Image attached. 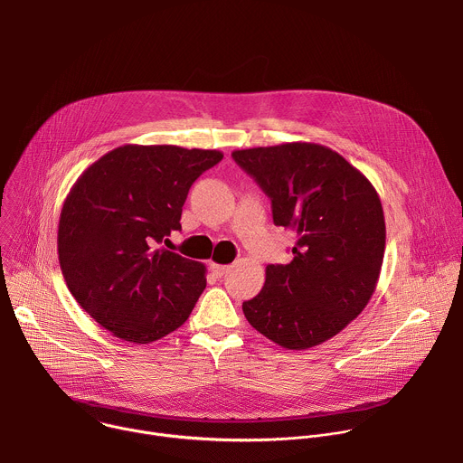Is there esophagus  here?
Wrapping results in <instances>:
<instances>
[{"mask_svg":"<svg viewBox=\"0 0 463 463\" xmlns=\"http://www.w3.org/2000/svg\"><path fill=\"white\" fill-rule=\"evenodd\" d=\"M211 269H213V273L216 275V277H223L229 269H231V266H222V263H211Z\"/></svg>","mask_w":463,"mask_h":463,"instance_id":"1","label":"esophagus"}]
</instances>
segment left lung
I'll return each instance as SVG.
<instances>
[{"instance_id": "obj_1", "label": "left lung", "mask_w": 463, "mask_h": 463, "mask_svg": "<svg viewBox=\"0 0 463 463\" xmlns=\"http://www.w3.org/2000/svg\"><path fill=\"white\" fill-rule=\"evenodd\" d=\"M269 195L273 222L297 232L295 258L268 266L243 302L249 324L288 350L337 335L372 298L384 256V214L373 184L332 148L284 143L234 150Z\"/></svg>"}]
</instances>
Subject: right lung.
Masks as SVG:
<instances>
[{"label": "right lung", "mask_w": 463, "mask_h": 463, "mask_svg": "<svg viewBox=\"0 0 463 463\" xmlns=\"http://www.w3.org/2000/svg\"><path fill=\"white\" fill-rule=\"evenodd\" d=\"M218 150L118 146L77 179L58 223V260L80 307L115 337L148 345L177 329L207 286L205 266L165 247L192 183Z\"/></svg>", "instance_id": "obj_1"}]
</instances>
